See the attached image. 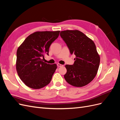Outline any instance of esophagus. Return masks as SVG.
I'll list each match as a JSON object with an SVG mask.
<instances>
[{"instance_id": "esophagus-1", "label": "esophagus", "mask_w": 120, "mask_h": 120, "mask_svg": "<svg viewBox=\"0 0 120 120\" xmlns=\"http://www.w3.org/2000/svg\"><path fill=\"white\" fill-rule=\"evenodd\" d=\"M57 67H63V65L61 64H57Z\"/></svg>"}]
</instances>
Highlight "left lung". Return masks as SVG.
<instances>
[{"label":"left lung","mask_w":120,"mask_h":120,"mask_svg":"<svg viewBox=\"0 0 120 120\" xmlns=\"http://www.w3.org/2000/svg\"><path fill=\"white\" fill-rule=\"evenodd\" d=\"M61 38L66 42L71 54L76 57L72 65H66L64 75L69 84L77 87L88 85L95 78L99 69L100 57L95 43L78 30L61 31Z\"/></svg>","instance_id":"1"}]
</instances>
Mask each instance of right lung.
<instances>
[{
	"label": "right lung",
	"mask_w": 120,
	"mask_h": 120,
	"mask_svg": "<svg viewBox=\"0 0 120 120\" xmlns=\"http://www.w3.org/2000/svg\"><path fill=\"white\" fill-rule=\"evenodd\" d=\"M60 31H37L25 39L16 52V68L24 84L39 89L49 84L57 68L56 64H48L42 57L49 56V48L58 38Z\"/></svg>",
	"instance_id": "obj_1"
}]
</instances>
